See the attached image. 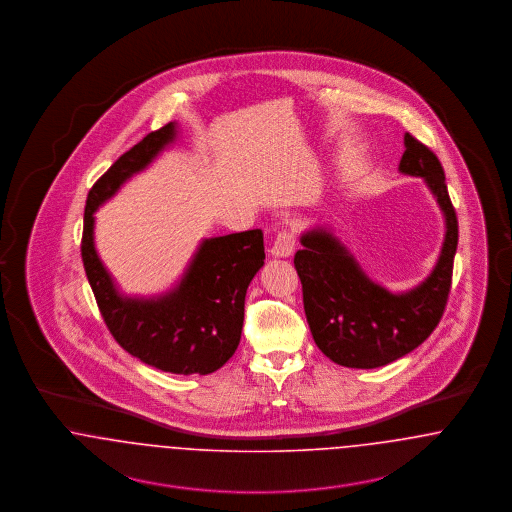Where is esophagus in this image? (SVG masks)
<instances>
[{"label": "esophagus", "mask_w": 512, "mask_h": 512, "mask_svg": "<svg viewBox=\"0 0 512 512\" xmlns=\"http://www.w3.org/2000/svg\"><path fill=\"white\" fill-rule=\"evenodd\" d=\"M293 251H295V236H293L292 230L284 228L276 234L274 244L270 247V253L274 257H290Z\"/></svg>", "instance_id": "34e87169"}]
</instances>
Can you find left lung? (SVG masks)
<instances>
[{
	"instance_id": "8db88e82",
	"label": "left lung",
	"mask_w": 512,
	"mask_h": 512,
	"mask_svg": "<svg viewBox=\"0 0 512 512\" xmlns=\"http://www.w3.org/2000/svg\"><path fill=\"white\" fill-rule=\"evenodd\" d=\"M399 171L422 176L438 197L447 232L434 272L418 288L391 295L370 282L353 257L328 232H309L293 265L303 286L305 315L318 349L349 368L397 361L426 340L443 317L459 242V222L436 153L405 134Z\"/></svg>"
}]
</instances>
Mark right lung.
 Here are the masks:
<instances>
[{"mask_svg":"<svg viewBox=\"0 0 512 512\" xmlns=\"http://www.w3.org/2000/svg\"><path fill=\"white\" fill-rule=\"evenodd\" d=\"M174 138V124L149 132L121 155L88 192L82 230V263L111 336L142 363L172 374H211L242 338L245 292L265 263L263 230L205 240L174 292L151 301L122 299L94 249V211L122 182Z\"/></svg>","mask_w":512,"mask_h":512,"instance_id":"obj_1","label":"right lung"}]
</instances>
